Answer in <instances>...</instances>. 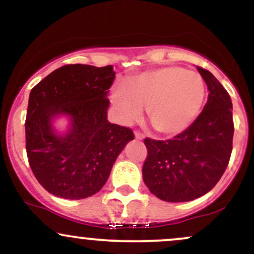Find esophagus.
I'll use <instances>...</instances> for the list:
<instances>
[{"label": "esophagus", "mask_w": 254, "mask_h": 254, "mask_svg": "<svg viewBox=\"0 0 254 254\" xmlns=\"http://www.w3.org/2000/svg\"><path fill=\"white\" fill-rule=\"evenodd\" d=\"M143 138H144V136L142 135L141 132H135V139H137V141H142Z\"/></svg>", "instance_id": "obj_1"}]
</instances>
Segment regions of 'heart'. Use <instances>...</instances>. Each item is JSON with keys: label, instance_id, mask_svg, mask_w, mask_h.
Masks as SVG:
<instances>
[{"label": "heart", "instance_id": "b5f03b06", "mask_svg": "<svg viewBox=\"0 0 254 254\" xmlns=\"http://www.w3.org/2000/svg\"><path fill=\"white\" fill-rule=\"evenodd\" d=\"M205 99V83L199 74L182 66H164L131 78L129 88L118 86L112 101L119 121L131 124L148 117L154 129L177 135L197 118Z\"/></svg>", "mask_w": 254, "mask_h": 254}]
</instances>
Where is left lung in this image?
Wrapping results in <instances>:
<instances>
[{
  "label": "left lung",
  "mask_w": 254,
  "mask_h": 254,
  "mask_svg": "<svg viewBox=\"0 0 254 254\" xmlns=\"http://www.w3.org/2000/svg\"><path fill=\"white\" fill-rule=\"evenodd\" d=\"M197 69L209 90L202 113L172 139H144L148 156L142 168L143 182L165 202H189L208 193L221 179L232 154V100L210 71Z\"/></svg>",
  "instance_id": "1"
}]
</instances>
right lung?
Wrapping results in <instances>:
<instances>
[{"mask_svg": "<svg viewBox=\"0 0 254 254\" xmlns=\"http://www.w3.org/2000/svg\"><path fill=\"white\" fill-rule=\"evenodd\" d=\"M113 65L69 64L32 88L26 117V151L34 177L64 199H83L101 190L132 131L110 123L107 99ZM60 119L66 129H57Z\"/></svg>", "mask_w": 254, "mask_h": 254, "instance_id": "right-lung-1", "label": "right lung"}]
</instances>
